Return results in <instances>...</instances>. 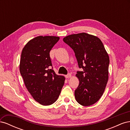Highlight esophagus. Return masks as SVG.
<instances>
[{"label": "esophagus", "instance_id": "34e87169", "mask_svg": "<svg viewBox=\"0 0 130 130\" xmlns=\"http://www.w3.org/2000/svg\"><path fill=\"white\" fill-rule=\"evenodd\" d=\"M65 77L67 78H70V77H72V75L70 74H68L67 75H65Z\"/></svg>", "mask_w": 130, "mask_h": 130}]
</instances>
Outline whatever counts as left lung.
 Masks as SVG:
<instances>
[{
  "label": "left lung",
  "instance_id": "left-lung-1",
  "mask_svg": "<svg viewBox=\"0 0 130 130\" xmlns=\"http://www.w3.org/2000/svg\"><path fill=\"white\" fill-rule=\"evenodd\" d=\"M75 54L78 67L79 80L75 90L77 103L84 106L93 105L105 91L108 80L109 58L103 42L98 37L82 32L68 35L63 39Z\"/></svg>",
  "mask_w": 130,
  "mask_h": 130
}]
</instances>
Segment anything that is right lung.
<instances>
[{
	"mask_svg": "<svg viewBox=\"0 0 130 130\" xmlns=\"http://www.w3.org/2000/svg\"><path fill=\"white\" fill-rule=\"evenodd\" d=\"M60 37L39 36L30 40L22 50L19 70L26 89L35 101L43 106L54 104L60 95L65 77L51 68L50 52Z\"/></svg>",
	"mask_w": 130,
	"mask_h": 130,
	"instance_id": "right-lung-1",
	"label": "right lung"
}]
</instances>
